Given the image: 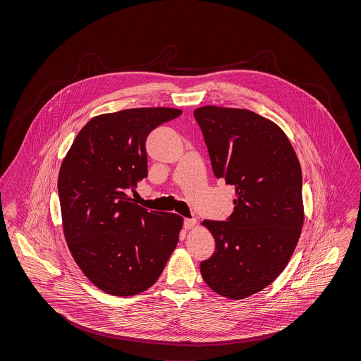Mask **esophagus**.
Here are the masks:
<instances>
[{
    "label": "esophagus",
    "mask_w": 361,
    "mask_h": 361,
    "mask_svg": "<svg viewBox=\"0 0 361 361\" xmlns=\"http://www.w3.org/2000/svg\"><path fill=\"white\" fill-rule=\"evenodd\" d=\"M196 224H197V222H196V219H193V218H190V219H189V218H187V219H184V227H185L187 230H190V228H193V227L196 226Z\"/></svg>",
    "instance_id": "esophagus-1"
}]
</instances>
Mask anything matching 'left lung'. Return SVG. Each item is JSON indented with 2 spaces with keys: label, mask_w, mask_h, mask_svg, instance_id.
<instances>
[{
  "label": "left lung",
  "mask_w": 361,
  "mask_h": 361,
  "mask_svg": "<svg viewBox=\"0 0 361 361\" xmlns=\"http://www.w3.org/2000/svg\"><path fill=\"white\" fill-rule=\"evenodd\" d=\"M216 178L235 187L227 221H203L215 252L200 264L212 291L243 299L268 287L288 264L305 221L302 169L283 130L257 114L195 109Z\"/></svg>",
  "instance_id": "left-lung-1"
}]
</instances>
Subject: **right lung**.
Returning <instances> with one entry per match:
<instances>
[{
  "mask_svg": "<svg viewBox=\"0 0 361 361\" xmlns=\"http://www.w3.org/2000/svg\"><path fill=\"white\" fill-rule=\"evenodd\" d=\"M181 112L158 106L99 115L82 127L61 165L63 234L74 261L102 291H146L177 246L183 218L137 206L127 193H137L147 177V135Z\"/></svg>",
  "mask_w": 361,
  "mask_h": 361,
  "instance_id": "right-lung-1",
  "label": "right lung"
}]
</instances>
